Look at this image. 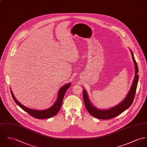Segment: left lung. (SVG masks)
Here are the masks:
<instances>
[{"mask_svg":"<svg viewBox=\"0 0 147 147\" xmlns=\"http://www.w3.org/2000/svg\"><path fill=\"white\" fill-rule=\"evenodd\" d=\"M131 54L135 67V75L133 84L131 85V87L129 93L127 95L125 99L121 103L119 104L117 106H116L115 107L111 108L109 109H99L93 107V106L90 102L86 92L84 89L83 90V99L85 107L88 112L94 117L102 120H108L113 119L116 117L117 116L120 115L122 112H123L126 109L129 108V107L132 105L135 97V95L136 93L138 82L139 75H138V72H139V71L137 63L135 59L133 52H131Z\"/></svg>","mask_w":147,"mask_h":147,"instance_id":"8db88e82","label":"left lung"}]
</instances>
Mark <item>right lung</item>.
I'll return each mask as SVG.
<instances>
[{
  "label": "right lung",
  "mask_w": 147,
  "mask_h": 147,
  "mask_svg": "<svg viewBox=\"0 0 147 147\" xmlns=\"http://www.w3.org/2000/svg\"><path fill=\"white\" fill-rule=\"evenodd\" d=\"M70 86H71V83L66 84L63 86H62L58 92L57 99L55 102V103L51 108L45 110H42V111L34 110V109L27 108L25 106H24L22 105H21L16 100V99L14 96L13 94L12 93V90H11V92L12 98L14 102H16V103L18 106L21 107L23 110L26 111L27 113H28L31 116L38 119H49L52 117H53L57 114V113L59 112L62 106L65 94Z\"/></svg>",
  "instance_id": "obj_1"
}]
</instances>
